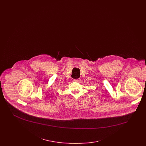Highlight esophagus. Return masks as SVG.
I'll return each mask as SVG.
<instances>
[{
    "instance_id": "1",
    "label": "esophagus",
    "mask_w": 146,
    "mask_h": 146,
    "mask_svg": "<svg viewBox=\"0 0 146 146\" xmlns=\"http://www.w3.org/2000/svg\"><path fill=\"white\" fill-rule=\"evenodd\" d=\"M74 81H76V82H79L80 81V78L79 79H75Z\"/></svg>"
}]
</instances>
